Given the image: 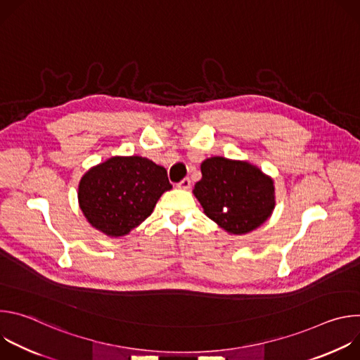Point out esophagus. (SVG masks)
I'll return each instance as SVG.
<instances>
[{
  "label": "esophagus",
  "mask_w": 360,
  "mask_h": 360,
  "mask_svg": "<svg viewBox=\"0 0 360 360\" xmlns=\"http://www.w3.org/2000/svg\"><path fill=\"white\" fill-rule=\"evenodd\" d=\"M178 188H181V189H189V188H191V179H189V178H184V179L178 184Z\"/></svg>",
  "instance_id": "obj_1"
}]
</instances>
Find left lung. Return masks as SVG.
Listing matches in <instances>:
<instances>
[{
	"mask_svg": "<svg viewBox=\"0 0 360 360\" xmlns=\"http://www.w3.org/2000/svg\"><path fill=\"white\" fill-rule=\"evenodd\" d=\"M193 195L203 212L229 233L261 226L275 208L274 179L246 161L212 157L200 164Z\"/></svg>",
	"mask_w": 360,
	"mask_h": 360,
	"instance_id": "obj_1",
	"label": "left lung"
}]
</instances>
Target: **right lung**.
<instances>
[{"instance_id": "obj_1", "label": "right lung", "mask_w": 360, "mask_h": 360, "mask_svg": "<svg viewBox=\"0 0 360 360\" xmlns=\"http://www.w3.org/2000/svg\"><path fill=\"white\" fill-rule=\"evenodd\" d=\"M172 185L167 169L143 157H112L79 181L78 202L86 221L111 238L128 235Z\"/></svg>"}]
</instances>
